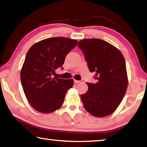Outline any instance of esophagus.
I'll return each mask as SVG.
<instances>
[{
  "mask_svg": "<svg viewBox=\"0 0 147 147\" xmlns=\"http://www.w3.org/2000/svg\"><path fill=\"white\" fill-rule=\"evenodd\" d=\"M80 82V81H79V80H74V84H78V83H79Z\"/></svg>",
  "mask_w": 147,
  "mask_h": 147,
  "instance_id": "obj_1",
  "label": "esophagus"
}]
</instances>
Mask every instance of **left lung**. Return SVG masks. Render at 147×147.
<instances>
[{
	"instance_id": "8db88e82",
	"label": "left lung",
	"mask_w": 147,
	"mask_h": 147,
	"mask_svg": "<svg viewBox=\"0 0 147 147\" xmlns=\"http://www.w3.org/2000/svg\"><path fill=\"white\" fill-rule=\"evenodd\" d=\"M78 46L98 80L96 84L87 82V92L81 95L84 108L96 117L110 115L118 108L127 90L123 56L116 47L101 39L82 40Z\"/></svg>"
}]
</instances>
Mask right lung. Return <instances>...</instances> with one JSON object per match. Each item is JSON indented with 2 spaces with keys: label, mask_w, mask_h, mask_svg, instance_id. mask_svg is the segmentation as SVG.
Here are the masks:
<instances>
[{
  "label": "right lung",
  "mask_w": 147,
  "mask_h": 147,
  "mask_svg": "<svg viewBox=\"0 0 147 147\" xmlns=\"http://www.w3.org/2000/svg\"><path fill=\"white\" fill-rule=\"evenodd\" d=\"M77 43L75 40L53 37L37 42L29 49L20 79L26 98L37 111L51 113L62 105L74 81L52 76L57 69H63L65 57Z\"/></svg>",
  "instance_id": "1"
}]
</instances>
